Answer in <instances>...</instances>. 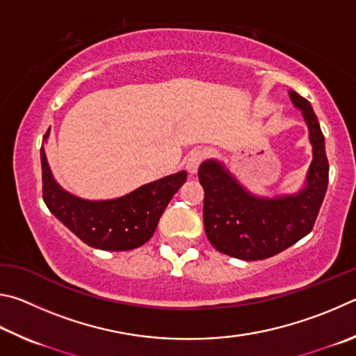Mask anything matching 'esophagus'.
Here are the masks:
<instances>
[{
  "instance_id": "esophagus-1",
  "label": "esophagus",
  "mask_w": 356,
  "mask_h": 356,
  "mask_svg": "<svg viewBox=\"0 0 356 356\" xmlns=\"http://www.w3.org/2000/svg\"><path fill=\"white\" fill-rule=\"evenodd\" d=\"M207 159V152L202 148H197V149H192V152L188 154V158H186V168H188L189 173H197L198 167L202 165V162Z\"/></svg>"
}]
</instances>
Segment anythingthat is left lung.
Here are the masks:
<instances>
[{"label": "left lung", "mask_w": 356, "mask_h": 356, "mask_svg": "<svg viewBox=\"0 0 356 356\" xmlns=\"http://www.w3.org/2000/svg\"><path fill=\"white\" fill-rule=\"evenodd\" d=\"M289 95L303 112L314 153L302 192L266 200L248 194L214 161L203 162L198 170L204 189V232L216 250L228 257L245 261L270 258L311 233L321 211L328 186L325 140L308 99L294 90Z\"/></svg>", "instance_id": "obj_1"}]
</instances>
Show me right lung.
I'll use <instances>...</instances> for the list:
<instances>
[{
	"label": "right lung",
	"mask_w": 356,
	"mask_h": 356,
	"mask_svg": "<svg viewBox=\"0 0 356 356\" xmlns=\"http://www.w3.org/2000/svg\"><path fill=\"white\" fill-rule=\"evenodd\" d=\"M48 136V131L45 137ZM42 197L48 209L84 244L106 252L133 250L152 238L168 202L186 181L178 172L117 200L87 202L62 191L40 148Z\"/></svg>",
	"instance_id": "1"
}]
</instances>
